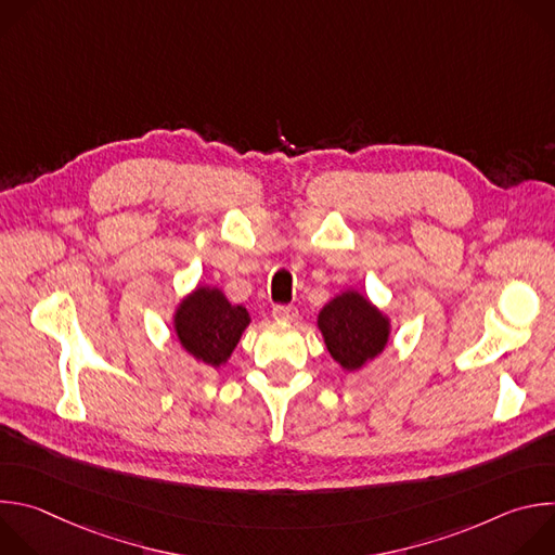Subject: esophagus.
I'll return each instance as SVG.
<instances>
[{
  "mask_svg": "<svg viewBox=\"0 0 555 555\" xmlns=\"http://www.w3.org/2000/svg\"><path fill=\"white\" fill-rule=\"evenodd\" d=\"M272 315H274L276 321L292 323V321H296L298 309H296L294 305H274V307H272Z\"/></svg>",
  "mask_w": 555,
  "mask_h": 555,
  "instance_id": "esophagus-1",
  "label": "esophagus"
}]
</instances>
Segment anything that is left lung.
<instances>
[{
	"mask_svg": "<svg viewBox=\"0 0 555 555\" xmlns=\"http://www.w3.org/2000/svg\"><path fill=\"white\" fill-rule=\"evenodd\" d=\"M319 327L330 353L347 371L375 358L388 340V321L358 292H345L325 305Z\"/></svg>",
	"mask_w": 555,
	"mask_h": 555,
	"instance_id": "left-lung-1",
	"label": "left lung"
}]
</instances>
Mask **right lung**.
Segmentation results:
<instances>
[{
  "label": "right lung",
  "mask_w": 555,
  "mask_h": 555,
  "mask_svg": "<svg viewBox=\"0 0 555 555\" xmlns=\"http://www.w3.org/2000/svg\"><path fill=\"white\" fill-rule=\"evenodd\" d=\"M248 323L246 307L230 305L219 289L210 287H197L176 313V332L182 347L212 366L230 358Z\"/></svg>",
  "instance_id": "1"
}]
</instances>
